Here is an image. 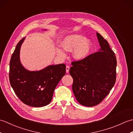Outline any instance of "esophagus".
I'll return each mask as SVG.
<instances>
[{"label":"esophagus","instance_id":"obj_1","mask_svg":"<svg viewBox=\"0 0 133 133\" xmlns=\"http://www.w3.org/2000/svg\"><path fill=\"white\" fill-rule=\"evenodd\" d=\"M69 70H70V66H66V73H69Z\"/></svg>","mask_w":133,"mask_h":133}]
</instances>
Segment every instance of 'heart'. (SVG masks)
<instances>
[{
	"instance_id": "1",
	"label": "heart",
	"mask_w": 133,
	"mask_h": 133,
	"mask_svg": "<svg viewBox=\"0 0 133 133\" xmlns=\"http://www.w3.org/2000/svg\"><path fill=\"white\" fill-rule=\"evenodd\" d=\"M62 48H56V52L59 57L65 58L67 51H72L74 58L76 59H82L86 57L91 47L90 39L84 38L80 34H72L67 36L61 42Z\"/></svg>"
}]
</instances>
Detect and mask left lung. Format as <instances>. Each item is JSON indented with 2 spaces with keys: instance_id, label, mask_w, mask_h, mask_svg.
I'll return each instance as SVG.
<instances>
[{
  "instance_id": "obj_1",
  "label": "left lung",
  "mask_w": 133,
  "mask_h": 133,
  "mask_svg": "<svg viewBox=\"0 0 133 133\" xmlns=\"http://www.w3.org/2000/svg\"><path fill=\"white\" fill-rule=\"evenodd\" d=\"M96 34L99 50L81 61L72 62L69 70L75 97L82 105L87 107L100 103L116 81V56L106 39Z\"/></svg>"
}]
</instances>
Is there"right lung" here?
<instances>
[{
	"label": "right lung",
	"instance_id": "add662e5",
	"mask_svg": "<svg viewBox=\"0 0 133 133\" xmlns=\"http://www.w3.org/2000/svg\"><path fill=\"white\" fill-rule=\"evenodd\" d=\"M24 39L17 44L11 56L10 84L22 102L35 107H43L51 101L56 86L66 74V65H50L39 71L26 69L20 61V50Z\"/></svg>",
	"mask_w": 133,
	"mask_h": 133
}]
</instances>
